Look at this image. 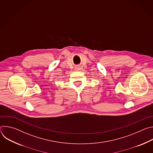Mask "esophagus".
<instances>
[{
	"label": "esophagus",
	"mask_w": 153,
	"mask_h": 153,
	"mask_svg": "<svg viewBox=\"0 0 153 153\" xmlns=\"http://www.w3.org/2000/svg\"><path fill=\"white\" fill-rule=\"evenodd\" d=\"M76 69H79V68H76Z\"/></svg>",
	"instance_id": "34e87169"
}]
</instances>
